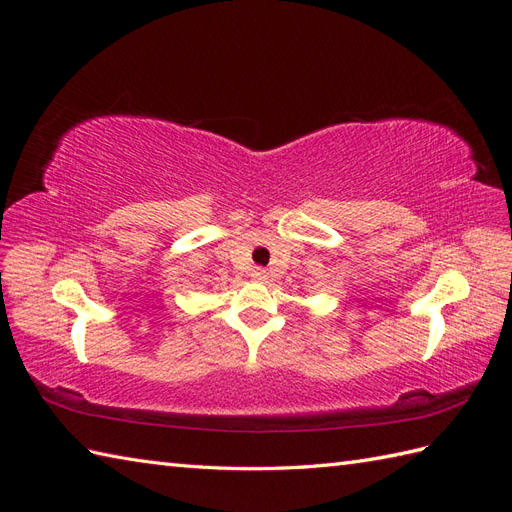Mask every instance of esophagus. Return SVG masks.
Here are the masks:
<instances>
[{
    "label": "esophagus",
    "instance_id": "obj_1",
    "mask_svg": "<svg viewBox=\"0 0 512 512\" xmlns=\"http://www.w3.org/2000/svg\"><path fill=\"white\" fill-rule=\"evenodd\" d=\"M252 277H254L256 282H265V280H267V271L262 269V267H256V269L252 271Z\"/></svg>",
    "mask_w": 512,
    "mask_h": 512
}]
</instances>
